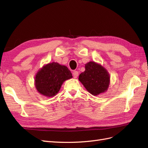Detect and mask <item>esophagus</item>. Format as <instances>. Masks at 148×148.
<instances>
[{"instance_id": "esophagus-1", "label": "esophagus", "mask_w": 148, "mask_h": 148, "mask_svg": "<svg viewBox=\"0 0 148 148\" xmlns=\"http://www.w3.org/2000/svg\"><path fill=\"white\" fill-rule=\"evenodd\" d=\"M73 76L75 78H77L78 76V71H73Z\"/></svg>"}]
</instances>
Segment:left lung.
Segmentation results:
<instances>
[{
  "label": "left lung",
  "instance_id": "obj_1",
  "mask_svg": "<svg viewBox=\"0 0 148 148\" xmlns=\"http://www.w3.org/2000/svg\"><path fill=\"white\" fill-rule=\"evenodd\" d=\"M79 80L88 91L96 96L107 91L110 77L104 67L94 62H89L85 65V71L79 75Z\"/></svg>",
  "mask_w": 148,
  "mask_h": 148
}]
</instances>
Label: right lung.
<instances>
[{
  "label": "right lung",
  "instance_id": "add662e5",
  "mask_svg": "<svg viewBox=\"0 0 148 148\" xmlns=\"http://www.w3.org/2000/svg\"><path fill=\"white\" fill-rule=\"evenodd\" d=\"M71 78L72 75L66 66L52 62L44 66L38 72L36 88L41 95L52 97L59 92L63 82Z\"/></svg>",
  "mask_w": 148,
  "mask_h": 148
}]
</instances>
